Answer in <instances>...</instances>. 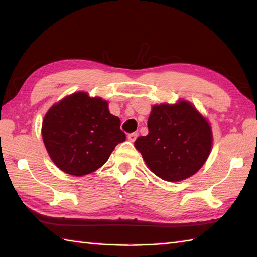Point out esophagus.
I'll use <instances>...</instances> for the list:
<instances>
[{
    "mask_svg": "<svg viewBox=\"0 0 257 257\" xmlns=\"http://www.w3.org/2000/svg\"><path fill=\"white\" fill-rule=\"evenodd\" d=\"M138 137V133H133V134H129L128 135V140L132 141V143H134V141L137 139Z\"/></svg>",
    "mask_w": 257,
    "mask_h": 257,
    "instance_id": "1",
    "label": "esophagus"
}]
</instances>
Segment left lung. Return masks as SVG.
<instances>
[{"mask_svg":"<svg viewBox=\"0 0 257 257\" xmlns=\"http://www.w3.org/2000/svg\"><path fill=\"white\" fill-rule=\"evenodd\" d=\"M148 129L135 147L147 167L162 180L179 182L190 178L210 156L212 128L190 101L152 106Z\"/></svg>","mask_w":257,"mask_h":257,"instance_id":"obj_1","label":"left lung"}]
</instances>
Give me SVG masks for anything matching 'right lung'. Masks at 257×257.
<instances>
[{
    "instance_id": "add662e5",
    "label": "right lung",
    "mask_w": 257,
    "mask_h": 257,
    "mask_svg": "<svg viewBox=\"0 0 257 257\" xmlns=\"http://www.w3.org/2000/svg\"><path fill=\"white\" fill-rule=\"evenodd\" d=\"M42 137L55 166L75 177L99 169L114 147L125 140L120 119L109 112L108 101L85 91L64 97L48 109Z\"/></svg>"
}]
</instances>
